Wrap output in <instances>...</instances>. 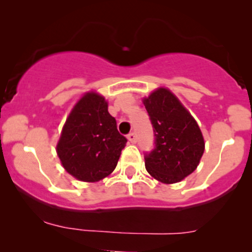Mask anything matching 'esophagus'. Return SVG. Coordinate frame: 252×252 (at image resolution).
Masks as SVG:
<instances>
[{"label": "esophagus", "mask_w": 252, "mask_h": 252, "mask_svg": "<svg viewBox=\"0 0 252 252\" xmlns=\"http://www.w3.org/2000/svg\"><path fill=\"white\" fill-rule=\"evenodd\" d=\"M126 138H128L129 141L133 142V144H134V142H136V134L134 133V131H131V133H129Z\"/></svg>", "instance_id": "obj_1"}]
</instances>
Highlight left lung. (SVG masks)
<instances>
[{
    "label": "left lung",
    "instance_id": "obj_1",
    "mask_svg": "<svg viewBox=\"0 0 252 252\" xmlns=\"http://www.w3.org/2000/svg\"><path fill=\"white\" fill-rule=\"evenodd\" d=\"M144 105L155 134L154 149L145 154L146 171L164 184L180 182L196 169L204 154L201 130L167 89H157Z\"/></svg>",
    "mask_w": 252,
    "mask_h": 252
}]
</instances>
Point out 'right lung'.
<instances>
[{
  "label": "right lung",
  "mask_w": 252,
  "mask_h": 252,
  "mask_svg": "<svg viewBox=\"0 0 252 252\" xmlns=\"http://www.w3.org/2000/svg\"><path fill=\"white\" fill-rule=\"evenodd\" d=\"M126 138L119 134L102 96L88 93L65 121L57 155L65 171L83 182H98L113 172Z\"/></svg>",
  "instance_id": "obj_1"
}]
</instances>
